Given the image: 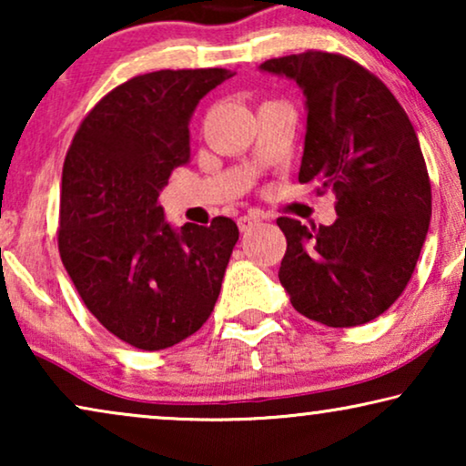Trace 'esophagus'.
Returning a JSON list of instances; mask_svg holds the SVG:
<instances>
[{"label":"esophagus","mask_w":466,"mask_h":466,"mask_svg":"<svg viewBox=\"0 0 466 466\" xmlns=\"http://www.w3.org/2000/svg\"><path fill=\"white\" fill-rule=\"evenodd\" d=\"M258 222H260L258 214H246V216H239V218H238L239 231H250L252 227L258 225Z\"/></svg>","instance_id":"1"}]
</instances>
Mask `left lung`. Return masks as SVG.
<instances>
[{"label":"left lung","instance_id":"left-lung-1","mask_svg":"<svg viewBox=\"0 0 466 466\" xmlns=\"http://www.w3.org/2000/svg\"><path fill=\"white\" fill-rule=\"evenodd\" d=\"M295 80L308 127L299 182L337 195L330 227L278 218L279 282L292 308L327 327H359L390 308L416 269L431 222V182L416 131L394 95L359 63L309 50L260 63Z\"/></svg>","mask_w":466,"mask_h":466}]
</instances>
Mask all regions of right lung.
Masks as SVG:
<instances>
[{"label": "right lung", "mask_w": 466, "mask_h": 466, "mask_svg": "<svg viewBox=\"0 0 466 466\" xmlns=\"http://www.w3.org/2000/svg\"><path fill=\"white\" fill-rule=\"evenodd\" d=\"M228 69L127 80L82 120L61 177L59 252L88 311L133 348L165 350L203 327L239 239L231 218L176 228L158 195L190 158V118Z\"/></svg>", "instance_id": "add662e5"}]
</instances>
